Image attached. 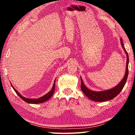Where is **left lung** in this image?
<instances>
[{
    "label": "left lung",
    "mask_w": 135,
    "mask_h": 135,
    "mask_svg": "<svg viewBox=\"0 0 135 135\" xmlns=\"http://www.w3.org/2000/svg\"><path fill=\"white\" fill-rule=\"evenodd\" d=\"M120 42L121 45H122L123 49L125 54H126L127 56V62H126V72L124 76L123 77V79L121 80V81L118 83L117 86H115L114 88L110 89H108L106 90L103 91H93L87 88V87L84 85L83 83V79H81V89L85 95L88 98H89L90 100H93V101L96 102H104L107 101V100H111L114 99V98L119 94L120 92L122 90V89L124 88L126 83L128 73H129V70H128V65H129V56H128L127 52L126 51L124 48V45L122 42V39L120 38Z\"/></svg>",
    "instance_id": "obj_1"
}]
</instances>
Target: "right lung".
Here are the masks:
<instances>
[{
  "instance_id": "right-lung-1",
  "label": "right lung",
  "mask_w": 135,
  "mask_h": 135,
  "mask_svg": "<svg viewBox=\"0 0 135 135\" xmlns=\"http://www.w3.org/2000/svg\"><path fill=\"white\" fill-rule=\"evenodd\" d=\"M11 86L12 87V88L13 89V90H15V92H16V93L19 96V97L21 98L22 100H24L25 102H27V103H29V104H40V103H43V102L47 101V100H49L50 98L52 97V96L53 95L54 93V91H55V80L54 81V83L53 84V86H52V89L51 90V91H49L48 93H47L46 94L43 95V97H40L39 98H35V99H33V98H27L23 97V96H22L20 93H19V92H18V91L15 89V88H14L12 86V84H11Z\"/></svg>"
}]
</instances>
